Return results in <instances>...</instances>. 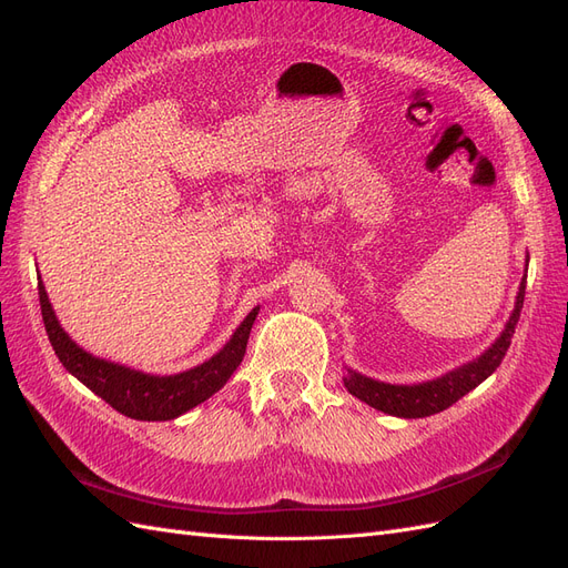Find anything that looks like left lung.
<instances>
[{
	"mask_svg": "<svg viewBox=\"0 0 568 568\" xmlns=\"http://www.w3.org/2000/svg\"><path fill=\"white\" fill-rule=\"evenodd\" d=\"M526 268H528V258H526ZM524 295H526V275L521 278V285H518L514 312L505 323V331H501L495 343L480 356H476V359L452 368L447 374L437 376L433 381L414 383V385L383 383L376 378H368L359 374V371L347 366V374L343 378L347 393L354 395L356 399L366 402L368 407H374L383 414L399 416V418H424L437 412H445L457 399L471 393L474 387H478L485 378L493 376L495 368L501 364V359H505V354L511 345V335L516 331L518 316H521Z\"/></svg>",
	"mask_w": 568,
	"mask_h": 568,
	"instance_id": "left-lung-1",
	"label": "left lung"
}]
</instances>
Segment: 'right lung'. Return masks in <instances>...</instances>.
Masks as SVG:
<instances>
[{
  "label": "right lung",
  "mask_w": 568,
  "mask_h": 568,
  "mask_svg": "<svg viewBox=\"0 0 568 568\" xmlns=\"http://www.w3.org/2000/svg\"><path fill=\"white\" fill-rule=\"evenodd\" d=\"M38 293L44 331L50 335V343L63 368L85 387H90L97 397H102L109 407L135 420H171L183 416L192 407H197V404L219 393L225 381L233 376V371L240 366L242 356H245L250 331L258 314V306H254L245 316V321L235 328L229 343H225L212 359H206L204 364H197L187 371H181V374L159 376L144 374V371L123 366L119 362L102 359V356H94L80 347L75 339H71V335L61 328L40 275Z\"/></svg>",
  "instance_id": "obj_1"
}]
</instances>
